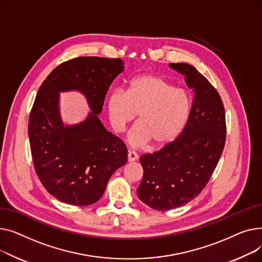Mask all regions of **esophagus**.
Segmentation results:
<instances>
[{
	"label": "esophagus",
	"instance_id": "obj_1",
	"mask_svg": "<svg viewBox=\"0 0 262 262\" xmlns=\"http://www.w3.org/2000/svg\"><path fill=\"white\" fill-rule=\"evenodd\" d=\"M137 159H138V156L136 155L135 152H133V151H130V152L128 153V161H129L130 163H132V162L136 161Z\"/></svg>",
	"mask_w": 262,
	"mask_h": 262
}]
</instances>
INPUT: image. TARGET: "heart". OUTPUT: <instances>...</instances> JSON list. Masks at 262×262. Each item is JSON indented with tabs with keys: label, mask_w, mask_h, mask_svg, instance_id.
Instances as JSON below:
<instances>
[{
	"label": "heart",
	"mask_w": 262,
	"mask_h": 262,
	"mask_svg": "<svg viewBox=\"0 0 262 262\" xmlns=\"http://www.w3.org/2000/svg\"><path fill=\"white\" fill-rule=\"evenodd\" d=\"M112 129L124 132L137 114L138 124L129 133L132 147L150 141L158 147L173 142L185 126L191 101L185 91L173 88L159 76L142 75L134 78L127 93L113 92L106 101Z\"/></svg>",
	"instance_id": "heart-1"
}]
</instances>
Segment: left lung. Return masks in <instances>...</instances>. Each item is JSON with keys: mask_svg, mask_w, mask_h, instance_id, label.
<instances>
[{"mask_svg": "<svg viewBox=\"0 0 262 262\" xmlns=\"http://www.w3.org/2000/svg\"><path fill=\"white\" fill-rule=\"evenodd\" d=\"M193 91L190 112L173 142L140 161L144 176L137 195L157 210L187 204L205 188L225 145V111L218 91L187 63H169Z\"/></svg>", "mask_w": 262, "mask_h": 262, "instance_id": "8db88e82", "label": "left lung"}]
</instances>
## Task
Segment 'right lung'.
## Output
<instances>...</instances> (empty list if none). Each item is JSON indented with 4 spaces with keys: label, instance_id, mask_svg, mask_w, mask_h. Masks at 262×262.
Returning a JSON list of instances; mask_svg holds the SVG:
<instances>
[{
    "label": "right lung",
    "instance_id": "1",
    "mask_svg": "<svg viewBox=\"0 0 262 262\" xmlns=\"http://www.w3.org/2000/svg\"><path fill=\"white\" fill-rule=\"evenodd\" d=\"M122 71L120 58L77 57L54 69L39 88L28 120L30 151L42 185L61 202H97L113 172L127 163L125 143L98 118L109 86ZM71 89L82 92L92 112L80 124L64 126L58 92Z\"/></svg>",
    "mask_w": 262,
    "mask_h": 262
}]
</instances>
